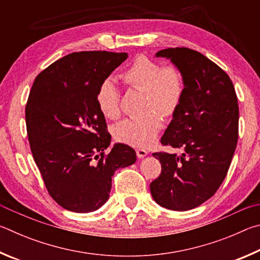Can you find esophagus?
Returning a JSON list of instances; mask_svg holds the SVG:
<instances>
[{"instance_id":"obj_1","label":"esophagus","mask_w":260,"mask_h":260,"mask_svg":"<svg viewBox=\"0 0 260 260\" xmlns=\"http://www.w3.org/2000/svg\"><path fill=\"white\" fill-rule=\"evenodd\" d=\"M136 153H137V156L139 158H143V157H145L148 154V152L146 151V149H143V148L137 149V151H136Z\"/></svg>"}]
</instances>
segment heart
I'll use <instances>...</instances> for the list:
<instances>
[{"label": "heart", "instance_id": "1", "mask_svg": "<svg viewBox=\"0 0 260 260\" xmlns=\"http://www.w3.org/2000/svg\"><path fill=\"white\" fill-rule=\"evenodd\" d=\"M131 88L146 94L147 114L130 117L116 125L114 136L120 143L133 147L146 148L155 142L162 127V117H172L178 111L185 92V82L180 71L174 65L161 66L146 56H139L121 74ZM95 103L105 117L115 120L121 114L120 92L112 80H105L98 86Z\"/></svg>", "mask_w": 260, "mask_h": 260}]
</instances>
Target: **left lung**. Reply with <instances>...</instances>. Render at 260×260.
I'll return each instance as SVG.
<instances>
[{
	"mask_svg": "<svg viewBox=\"0 0 260 260\" xmlns=\"http://www.w3.org/2000/svg\"><path fill=\"white\" fill-rule=\"evenodd\" d=\"M156 57L178 68L185 92L161 139L181 153H153L162 170L149 188L161 207L186 211L210 199L225 179L238 144V97L230 76L195 50L169 48Z\"/></svg>",
	"mask_w": 260,
	"mask_h": 260,
	"instance_id": "left-lung-1",
	"label": "left lung"
}]
</instances>
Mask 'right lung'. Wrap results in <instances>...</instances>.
I'll return each instance as SVG.
<instances>
[{
    "label": "right lung",
    "mask_w": 260,
    "mask_h": 260,
    "mask_svg": "<svg viewBox=\"0 0 260 260\" xmlns=\"http://www.w3.org/2000/svg\"><path fill=\"white\" fill-rule=\"evenodd\" d=\"M126 58V52H73L31 86L25 111L30 151L50 197L66 210H97L109 198L114 172L137 158L124 144L105 152L111 135L95 103L100 83Z\"/></svg>",
    "instance_id": "add662e5"
}]
</instances>
